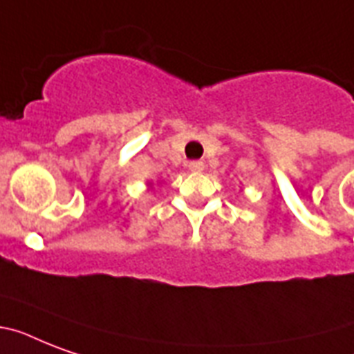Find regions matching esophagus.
Returning a JSON list of instances; mask_svg holds the SVG:
<instances>
[{
  "mask_svg": "<svg viewBox=\"0 0 354 354\" xmlns=\"http://www.w3.org/2000/svg\"><path fill=\"white\" fill-rule=\"evenodd\" d=\"M205 169V163L204 161H191V163H189V171L191 172H202Z\"/></svg>",
  "mask_w": 354,
  "mask_h": 354,
  "instance_id": "obj_1",
  "label": "esophagus"
}]
</instances>
